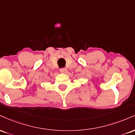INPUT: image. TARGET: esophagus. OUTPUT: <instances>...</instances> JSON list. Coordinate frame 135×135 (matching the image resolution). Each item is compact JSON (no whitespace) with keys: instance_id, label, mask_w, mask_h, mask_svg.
<instances>
[{"instance_id":"1","label":"esophagus","mask_w":135,"mask_h":135,"mask_svg":"<svg viewBox=\"0 0 135 135\" xmlns=\"http://www.w3.org/2000/svg\"><path fill=\"white\" fill-rule=\"evenodd\" d=\"M60 72L61 73H63V74H66L67 72V69L66 68H62V69H60Z\"/></svg>"}]
</instances>
